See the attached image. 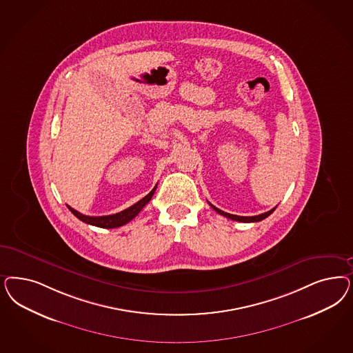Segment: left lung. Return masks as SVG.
<instances>
[{
  "label": "left lung",
  "mask_w": 353,
  "mask_h": 353,
  "mask_svg": "<svg viewBox=\"0 0 353 353\" xmlns=\"http://www.w3.org/2000/svg\"><path fill=\"white\" fill-rule=\"evenodd\" d=\"M210 204V203H209ZM210 206L216 210V213H219L221 216H226V218H230V219H232V221H239V222H245V223H250V222H260L262 219H265L266 216H270L272 213H273L274 210L276 209V206L273 208L272 210H269V212H266V213H262V214H259V216H235V214H230V213H226V212H223V210H221V209H218L216 208L214 205L210 204Z\"/></svg>",
  "instance_id": "left-lung-1"
}]
</instances>
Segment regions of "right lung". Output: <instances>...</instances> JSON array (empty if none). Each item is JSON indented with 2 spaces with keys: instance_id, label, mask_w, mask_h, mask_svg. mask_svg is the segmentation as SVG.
<instances>
[{
  "instance_id": "add662e5",
  "label": "right lung",
  "mask_w": 353,
  "mask_h": 353,
  "mask_svg": "<svg viewBox=\"0 0 353 353\" xmlns=\"http://www.w3.org/2000/svg\"><path fill=\"white\" fill-rule=\"evenodd\" d=\"M156 187H157V185H156ZM156 187H154L145 197H143L140 201H137V204L127 208V209L119 212V213H117V214H112V216H84V214H81L78 210L72 209V208L68 206V208L74 216H77V218H79L80 221H83L84 223H88V225H92V226H97V228H121V226H123L125 223H128L130 221H132V219L141 212V209H143L145 205L148 204L149 201H150V199H152V196L154 194Z\"/></svg>"
}]
</instances>
